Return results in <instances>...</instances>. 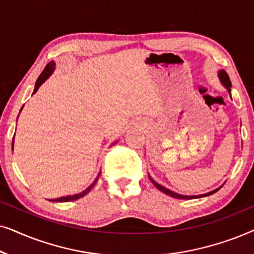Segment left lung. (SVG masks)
I'll use <instances>...</instances> for the list:
<instances>
[{
	"mask_svg": "<svg viewBox=\"0 0 254 254\" xmlns=\"http://www.w3.org/2000/svg\"><path fill=\"white\" fill-rule=\"evenodd\" d=\"M218 78H220V81H221V83L222 84H223L225 88H227V90L229 91V93H231V82H230V78H229V76H228V74H227V71L225 70H223V69H222V70H220L218 71ZM149 179L151 180V183L154 184V185L157 187V189L159 190H162L163 193H165V194H168V195H170V196H172V197H176V199H183V200H190V199H197V197H203V196H208V195H211V194H214L215 192H217L218 190L221 189V187H218V189H216V190H211V192H208V193H206V194H201V195H182V194H178V193H175V192H172V190H168V189H165L164 186H162V185H159V184H157L155 182L154 179L151 178L150 176H149Z\"/></svg>",
	"mask_w": 254,
	"mask_h": 254,
	"instance_id": "obj_1",
	"label": "left lung"
}]
</instances>
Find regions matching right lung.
<instances>
[{
	"label": "right lung",
	"mask_w": 254,
	"mask_h": 254,
	"mask_svg": "<svg viewBox=\"0 0 254 254\" xmlns=\"http://www.w3.org/2000/svg\"><path fill=\"white\" fill-rule=\"evenodd\" d=\"M54 69H55L54 61H51L50 64H48L46 65V67H45V69L43 70V72H41V74H40L39 77H38L37 82H36V85H34V90H33L32 95H34V93H36V92L38 91V89L40 88V85L43 84V83H44L45 81H46V79H47L48 77H50V76L52 75V72L54 71ZM22 109H23V107H22ZM20 111H22V110H20ZM12 147H13V140H12ZM99 176H100V173L98 175V177H97V178H96L95 182H93V183L91 184V185H90L85 190H83V192L78 193V194H74V195H67V196L58 197V199H52V200H50V201H53V202H69V201H75V200L79 199V197L84 196L85 194H88L89 190H91L92 187L96 185V183H97V180H98Z\"/></svg>",
	"instance_id": "1"
}]
</instances>
